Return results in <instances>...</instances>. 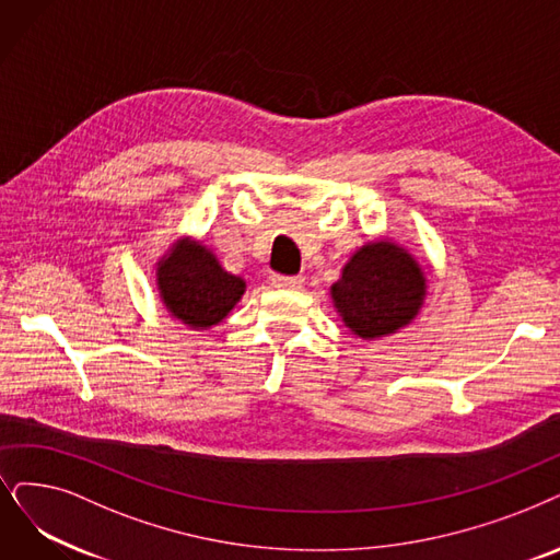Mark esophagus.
Returning <instances> with one entry per match:
<instances>
[{"label":"esophagus","instance_id":"esophagus-1","mask_svg":"<svg viewBox=\"0 0 560 560\" xmlns=\"http://www.w3.org/2000/svg\"><path fill=\"white\" fill-rule=\"evenodd\" d=\"M271 284L276 289H301L303 287V278L301 276H271Z\"/></svg>","mask_w":560,"mask_h":560}]
</instances>
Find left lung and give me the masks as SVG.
I'll use <instances>...</instances> for the list:
<instances>
[{
    "label": "left lung",
    "mask_w": 560,
    "mask_h": 560,
    "mask_svg": "<svg viewBox=\"0 0 560 560\" xmlns=\"http://www.w3.org/2000/svg\"><path fill=\"white\" fill-rule=\"evenodd\" d=\"M428 280L401 245L384 238L358 248L345 264L330 299L345 326L363 340L409 326L422 307Z\"/></svg>",
    "instance_id": "1"
}]
</instances>
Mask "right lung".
I'll return each mask as SVG.
<instances>
[{
    "instance_id": "add662e5",
    "label": "right lung",
    "mask_w": 560,
    "mask_h": 560,
    "mask_svg": "<svg viewBox=\"0 0 560 560\" xmlns=\"http://www.w3.org/2000/svg\"><path fill=\"white\" fill-rule=\"evenodd\" d=\"M155 284L167 312L190 328L220 324L245 292V280L228 273L207 245L192 238L172 243L155 264Z\"/></svg>"
}]
</instances>
